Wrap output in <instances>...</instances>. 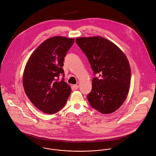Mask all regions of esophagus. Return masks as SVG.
Listing matches in <instances>:
<instances>
[{"label": "esophagus", "mask_w": 156, "mask_h": 156, "mask_svg": "<svg viewBox=\"0 0 156 156\" xmlns=\"http://www.w3.org/2000/svg\"><path fill=\"white\" fill-rule=\"evenodd\" d=\"M72 87H73V89H75V90H77L78 88V87H79L78 85H73Z\"/></svg>", "instance_id": "obj_1"}]
</instances>
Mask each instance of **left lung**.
Returning <instances> with one entry per match:
<instances>
[{
	"label": "left lung",
	"instance_id": "left-lung-1",
	"mask_svg": "<svg viewBox=\"0 0 156 156\" xmlns=\"http://www.w3.org/2000/svg\"><path fill=\"white\" fill-rule=\"evenodd\" d=\"M75 42L86 55L94 75L91 91L87 95L91 106L108 114L117 110L129 91L131 70L127 58L113 42L101 36L82 37Z\"/></svg>",
	"mask_w": 156,
	"mask_h": 156
}]
</instances>
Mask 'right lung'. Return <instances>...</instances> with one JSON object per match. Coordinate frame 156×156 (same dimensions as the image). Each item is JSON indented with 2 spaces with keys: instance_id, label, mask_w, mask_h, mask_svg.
I'll use <instances>...</instances> for the list:
<instances>
[{
  "instance_id": "add662e5",
  "label": "right lung",
  "mask_w": 156,
  "mask_h": 156,
  "mask_svg": "<svg viewBox=\"0 0 156 156\" xmlns=\"http://www.w3.org/2000/svg\"><path fill=\"white\" fill-rule=\"evenodd\" d=\"M74 38L54 36L43 42L29 58L23 76L24 91L40 111L53 114L66 104L71 93L62 68ZM63 75L62 80L59 76Z\"/></svg>"
}]
</instances>
